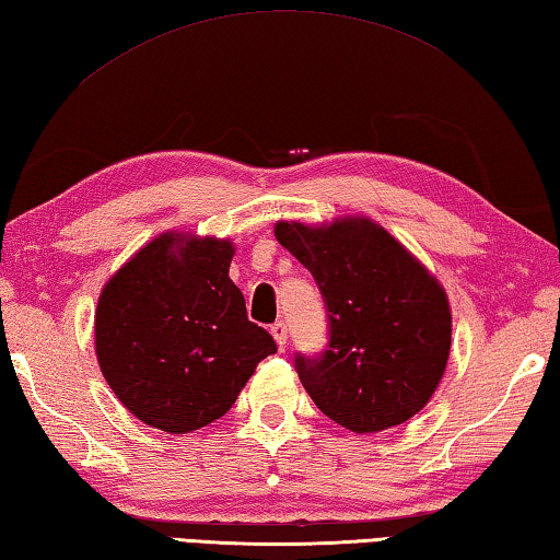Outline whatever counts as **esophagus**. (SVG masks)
I'll return each mask as SVG.
<instances>
[{
  "label": "esophagus",
  "instance_id": "34e87169",
  "mask_svg": "<svg viewBox=\"0 0 560 560\" xmlns=\"http://www.w3.org/2000/svg\"><path fill=\"white\" fill-rule=\"evenodd\" d=\"M271 335H273V340H277L281 350L287 348V325H283V320H277L271 325Z\"/></svg>",
  "mask_w": 560,
  "mask_h": 560
}]
</instances>
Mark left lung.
<instances>
[{
  "label": "left lung",
  "mask_w": 560,
  "mask_h": 560,
  "mask_svg": "<svg viewBox=\"0 0 560 560\" xmlns=\"http://www.w3.org/2000/svg\"><path fill=\"white\" fill-rule=\"evenodd\" d=\"M273 235L313 273L328 311V350L296 354L315 406L354 433L409 421L448 364L453 323L441 283L368 218L277 222Z\"/></svg>",
  "instance_id": "8db88e82"
}]
</instances>
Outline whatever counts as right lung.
I'll list each match as a JSON object with an SVG mask.
<instances>
[{
    "label": "right lung",
    "mask_w": 560,
    "mask_h": 560,
    "mask_svg": "<svg viewBox=\"0 0 560 560\" xmlns=\"http://www.w3.org/2000/svg\"><path fill=\"white\" fill-rule=\"evenodd\" d=\"M230 240L164 232L100 293L95 352L109 389L147 425L190 433L225 416L277 352L230 279Z\"/></svg>",
    "instance_id": "add662e5"
}]
</instances>
